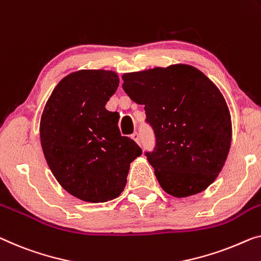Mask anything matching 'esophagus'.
<instances>
[{"mask_svg": "<svg viewBox=\"0 0 261 261\" xmlns=\"http://www.w3.org/2000/svg\"><path fill=\"white\" fill-rule=\"evenodd\" d=\"M131 138L134 139V141H135L136 143H139V139H141V137H139L138 132H135V134H132V135H131Z\"/></svg>", "mask_w": 261, "mask_h": 261, "instance_id": "obj_1", "label": "esophagus"}]
</instances>
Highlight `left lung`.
Segmentation results:
<instances>
[{
	"instance_id": "1",
	"label": "left lung",
	"mask_w": 261,
	"mask_h": 261,
	"mask_svg": "<svg viewBox=\"0 0 261 261\" xmlns=\"http://www.w3.org/2000/svg\"><path fill=\"white\" fill-rule=\"evenodd\" d=\"M122 79L124 91L144 106L154 131L155 149L145 154L162 189L176 198L205 191L231 147V115L223 93L189 64L127 72Z\"/></svg>"
}]
</instances>
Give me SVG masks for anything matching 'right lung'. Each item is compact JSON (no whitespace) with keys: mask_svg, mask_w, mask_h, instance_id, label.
<instances>
[{"mask_svg":"<svg viewBox=\"0 0 261 261\" xmlns=\"http://www.w3.org/2000/svg\"><path fill=\"white\" fill-rule=\"evenodd\" d=\"M119 85L111 70H79L60 81L41 116L45 161L60 185L88 203L117 198L142 150L120 136L118 112L106 109Z\"/></svg>","mask_w":261,"mask_h":261,"instance_id":"right-lung-1","label":"right lung"}]
</instances>
